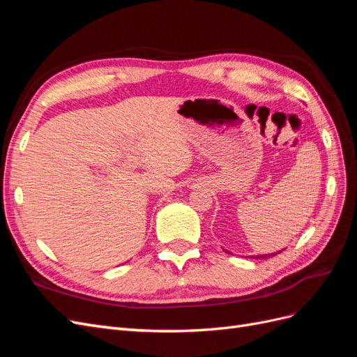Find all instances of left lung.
Masks as SVG:
<instances>
[{
	"label": "left lung",
	"instance_id": "left-lung-1",
	"mask_svg": "<svg viewBox=\"0 0 357 357\" xmlns=\"http://www.w3.org/2000/svg\"><path fill=\"white\" fill-rule=\"evenodd\" d=\"M274 255H277V253H271V255H265V256H256L257 259L261 257V259H266V257H271V256H274Z\"/></svg>",
	"mask_w": 357,
	"mask_h": 357
}]
</instances>
